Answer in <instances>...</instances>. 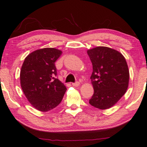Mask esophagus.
I'll return each mask as SVG.
<instances>
[{
  "label": "esophagus",
  "mask_w": 147,
  "mask_h": 147,
  "mask_svg": "<svg viewBox=\"0 0 147 147\" xmlns=\"http://www.w3.org/2000/svg\"><path fill=\"white\" fill-rule=\"evenodd\" d=\"M80 82H74V83H73V84H72V85H73L74 86H76V87H78V86H80Z\"/></svg>",
  "instance_id": "obj_1"
}]
</instances>
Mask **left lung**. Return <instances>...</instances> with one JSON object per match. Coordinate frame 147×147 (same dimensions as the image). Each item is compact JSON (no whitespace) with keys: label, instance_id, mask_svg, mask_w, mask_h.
I'll return each instance as SVG.
<instances>
[{"label":"left lung","instance_id":"left-lung-1","mask_svg":"<svg viewBox=\"0 0 147 147\" xmlns=\"http://www.w3.org/2000/svg\"><path fill=\"white\" fill-rule=\"evenodd\" d=\"M93 65L91 76L94 93L89 104L100 109L113 106L126 92L129 71L125 58L113 49L99 46L88 50Z\"/></svg>","mask_w":147,"mask_h":147}]
</instances>
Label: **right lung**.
<instances>
[{
  "label": "right lung",
  "instance_id": "1",
  "mask_svg": "<svg viewBox=\"0 0 147 147\" xmlns=\"http://www.w3.org/2000/svg\"><path fill=\"white\" fill-rule=\"evenodd\" d=\"M62 52L46 48L36 50L25 58L20 71V84L32 105L48 111L61 103L67 89L57 76L55 62Z\"/></svg>",
  "mask_w": 147,
  "mask_h": 147
}]
</instances>
